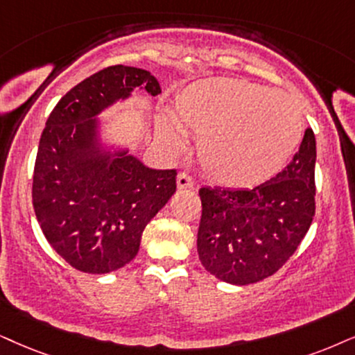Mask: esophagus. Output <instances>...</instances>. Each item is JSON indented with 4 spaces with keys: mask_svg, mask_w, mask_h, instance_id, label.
<instances>
[{
    "mask_svg": "<svg viewBox=\"0 0 355 355\" xmlns=\"http://www.w3.org/2000/svg\"><path fill=\"white\" fill-rule=\"evenodd\" d=\"M177 185H178V188H193V185H195V182L191 180V177L188 173H185V172H180L178 173V177H177Z\"/></svg>",
    "mask_w": 355,
    "mask_h": 355,
    "instance_id": "1",
    "label": "esophagus"
}]
</instances>
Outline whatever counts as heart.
I'll use <instances>...</instances> for the list:
<instances>
[{"mask_svg":"<svg viewBox=\"0 0 355 355\" xmlns=\"http://www.w3.org/2000/svg\"><path fill=\"white\" fill-rule=\"evenodd\" d=\"M155 134L168 152L198 136V160L211 180L249 188L270 180L288 164L303 136V118L286 93L242 78H208L187 87Z\"/></svg>","mask_w":355,"mask_h":355,"instance_id":"b5f03b06","label":"heart"}]
</instances>
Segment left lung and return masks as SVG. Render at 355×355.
I'll use <instances>...</instances> for the list:
<instances>
[{
	"mask_svg": "<svg viewBox=\"0 0 355 355\" xmlns=\"http://www.w3.org/2000/svg\"><path fill=\"white\" fill-rule=\"evenodd\" d=\"M316 139L304 131L293 160L252 190H200L198 255L219 280L249 285L270 277L306 236L315 216Z\"/></svg>",
	"mask_w": 355,
	"mask_h": 355,
	"instance_id": "obj_1",
	"label": "left lung"
}]
</instances>
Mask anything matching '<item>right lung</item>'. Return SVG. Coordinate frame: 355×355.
<instances>
[{"mask_svg": "<svg viewBox=\"0 0 355 355\" xmlns=\"http://www.w3.org/2000/svg\"><path fill=\"white\" fill-rule=\"evenodd\" d=\"M152 96L150 71L113 65L62 96L40 136L33 178L37 223L53 250L85 273H107L136 257L147 223L177 190V170L146 167L129 150L98 144L96 116L132 89Z\"/></svg>", "mask_w": 355, "mask_h": 355, "instance_id": "right-lung-1", "label": "right lung"}]
</instances>
